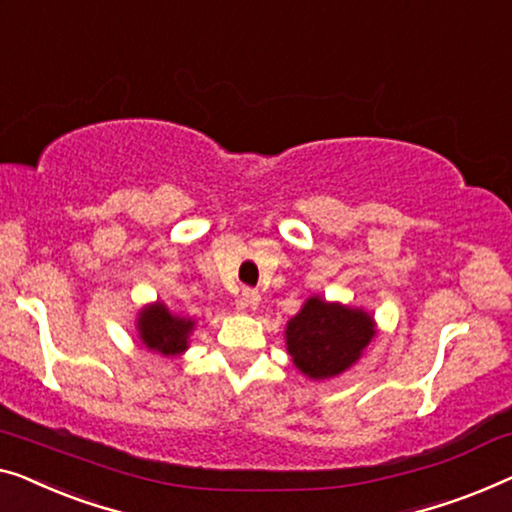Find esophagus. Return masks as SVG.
<instances>
[{
    "instance_id": "1",
    "label": "esophagus",
    "mask_w": 512,
    "mask_h": 512,
    "mask_svg": "<svg viewBox=\"0 0 512 512\" xmlns=\"http://www.w3.org/2000/svg\"><path fill=\"white\" fill-rule=\"evenodd\" d=\"M258 305H261V293L254 291V288H244L240 295V307L254 311L258 309Z\"/></svg>"
}]
</instances>
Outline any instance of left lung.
<instances>
[{
    "label": "left lung",
    "mask_w": 512,
    "mask_h": 512,
    "mask_svg": "<svg viewBox=\"0 0 512 512\" xmlns=\"http://www.w3.org/2000/svg\"><path fill=\"white\" fill-rule=\"evenodd\" d=\"M376 335L374 318L323 298H309L286 325V348L293 365L311 381L332 379L360 360Z\"/></svg>",
    "instance_id": "1"
}]
</instances>
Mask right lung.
I'll return each instance as SVG.
<instances>
[{"mask_svg": "<svg viewBox=\"0 0 512 512\" xmlns=\"http://www.w3.org/2000/svg\"><path fill=\"white\" fill-rule=\"evenodd\" d=\"M194 325L191 318L170 314L164 302H154L140 309L136 330L145 348L173 358L189 348V335L194 332Z\"/></svg>", "mask_w": 512, "mask_h": 512, "instance_id": "add662e5", "label": "right lung"}]
</instances>
